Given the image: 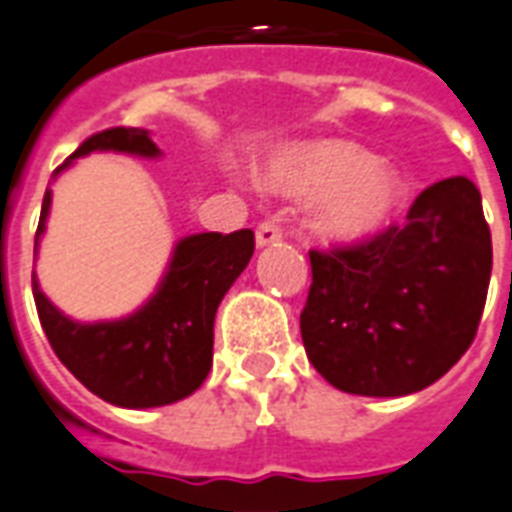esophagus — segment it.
<instances>
[{
    "instance_id": "esophagus-1",
    "label": "esophagus",
    "mask_w": 512,
    "mask_h": 512,
    "mask_svg": "<svg viewBox=\"0 0 512 512\" xmlns=\"http://www.w3.org/2000/svg\"><path fill=\"white\" fill-rule=\"evenodd\" d=\"M280 237H283V229H280L275 221H261L259 229H256V245H259V248L275 245Z\"/></svg>"
}]
</instances>
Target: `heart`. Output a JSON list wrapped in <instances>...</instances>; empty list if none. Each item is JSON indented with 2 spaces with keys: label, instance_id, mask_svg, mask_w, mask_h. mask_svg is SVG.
<instances>
[{
  "label": "heart",
  "instance_id": "obj_1",
  "mask_svg": "<svg viewBox=\"0 0 512 512\" xmlns=\"http://www.w3.org/2000/svg\"><path fill=\"white\" fill-rule=\"evenodd\" d=\"M261 183L291 197H318L313 229L329 242H356L378 232L402 202L394 169L348 140H307L267 161Z\"/></svg>",
  "mask_w": 512,
  "mask_h": 512
}]
</instances>
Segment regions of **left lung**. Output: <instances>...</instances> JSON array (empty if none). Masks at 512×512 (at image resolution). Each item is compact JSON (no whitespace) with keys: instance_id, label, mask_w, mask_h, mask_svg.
<instances>
[{"instance_id":"1","label":"left lung","mask_w":512,"mask_h":512,"mask_svg":"<svg viewBox=\"0 0 512 512\" xmlns=\"http://www.w3.org/2000/svg\"><path fill=\"white\" fill-rule=\"evenodd\" d=\"M310 270L299 329L315 370L359 397L432 386L472 345L489 294L480 191L464 175L440 180L418 194L405 224L310 251Z\"/></svg>"}]
</instances>
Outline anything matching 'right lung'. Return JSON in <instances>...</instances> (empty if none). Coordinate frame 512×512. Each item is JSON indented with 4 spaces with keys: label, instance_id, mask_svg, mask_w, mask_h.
Listing matches in <instances>:
<instances>
[{
    "label": "right lung",
    "instance_id": "right-lung-1",
    "mask_svg": "<svg viewBox=\"0 0 512 512\" xmlns=\"http://www.w3.org/2000/svg\"><path fill=\"white\" fill-rule=\"evenodd\" d=\"M94 151L132 153L142 159L161 156L145 129L115 126L91 134L56 175ZM51 197L48 188L34 242L45 232ZM251 256V229L188 234L175 245L156 294L126 318L96 324L72 321L42 294L37 275H32L34 305L61 364L91 394L132 410L172 405L205 383L213 367L215 310Z\"/></svg>",
    "mask_w": 512,
    "mask_h": 512
}]
</instances>
